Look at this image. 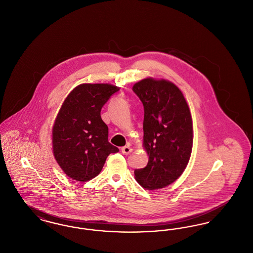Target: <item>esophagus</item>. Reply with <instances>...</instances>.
Here are the masks:
<instances>
[{
  "label": "esophagus",
  "instance_id": "esophagus-1",
  "mask_svg": "<svg viewBox=\"0 0 253 253\" xmlns=\"http://www.w3.org/2000/svg\"><path fill=\"white\" fill-rule=\"evenodd\" d=\"M132 151V148H130L129 146H124V147L121 148V152H122L123 155H129Z\"/></svg>",
  "mask_w": 253,
  "mask_h": 253
}]
</instances>
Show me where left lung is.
Wrapping results in <instances>:
<instances>
[{
  "label": "left lung",
  "mask_w": 253,
  "mask_h": 253,
  "mask_svg": "<svg viewBox=\"0 0 253 253\" xmlns=\"http://www.w3.org/2000/svg\"><path fill=\"white\" fill-rule=\"evenodd\" d=\"M144 106L143 147L149 161L134 169L146 190L162 189L187 167L193 149V120L180 89L166 80L147 78L132 86Z\"/></svg>",
  "instance_id": "obj_1"
}]
</instances>
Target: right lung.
Returning a JSON list of instances; mask_svg holds the SVG:
<instances>
[{
    "mask_svg": "<svg viewBox=\"0 0 253 253\" xmlns=\"http://www.w3.org/2000/svg\"><path fill=\"white\" fill-rule=\"evenodd\" d=\"M120 87L83 84L65 97L52 129L53 155L63 172L86 182L101 171L110 154L119 149L108 141V127L100 111Z\"/></svg>",
    "mask_w": 253,
    "mask_h": 253,
    "instance_id": "obj_1",
    "label": "right lung"
}]
</instances>
